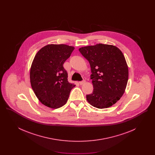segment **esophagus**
Returning a JSON list of instances; mask_svg holds the SVG:
<instances>
[{
    "mask_svg": "<svg viewBox=\"0 0 155 155\" xmlns=\"http://www.w3.org/2000/svg\"><path fill=\"white\" fill-rule=\"evenodd\" d=\"M86 83V81H85V80H84V81H80V84L82 85H84V84H85Z\"/></svg>",
    "mask_w": 155,
    "mask_h": 155,
    "instance_id": "1",
    "label": "esophagus"
}]
</instances>
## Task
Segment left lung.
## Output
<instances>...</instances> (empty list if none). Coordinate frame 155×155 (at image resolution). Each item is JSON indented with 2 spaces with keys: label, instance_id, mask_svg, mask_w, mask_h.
<instances>
[{
  "label": "left lung",
  "instance_id": "8db88e82",
  "mask_svg": "<svg viewBox=\"0 0 155 155\" xmlns=\"http://www.w3.org/2000/svg\"><path fill=\"white\" fill-rule=\"evenodd\" d=\"M90 64L92 94L87 100L98 109L109 107L120 99L128 80V68L125 58L117 47L99 44L79 49Z\"/></svg>",
  "mask_w": 155,
  "mask_h": 155
}]
</instances>
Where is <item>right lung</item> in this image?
Instances as JSON below:
<instances>
[{
  "instance_id": "add662e5",
  "label": "right lung",
  "mask_w": 155,
  "mask_h": 155,
  "mask_svg": "<svg viewBox=\"0 0 155 155\" xmlns=\"http://www.w3.org/2000/svg\"><path fill=\"white\" fill-rule=\"evenodd\" d=\"M74 46L50 44L37 52L30 70V82L38 100L45 106L58 109L66 103L75 86L68 81L63 64L74 51Z\"/></svg>"
}]
</instances>
